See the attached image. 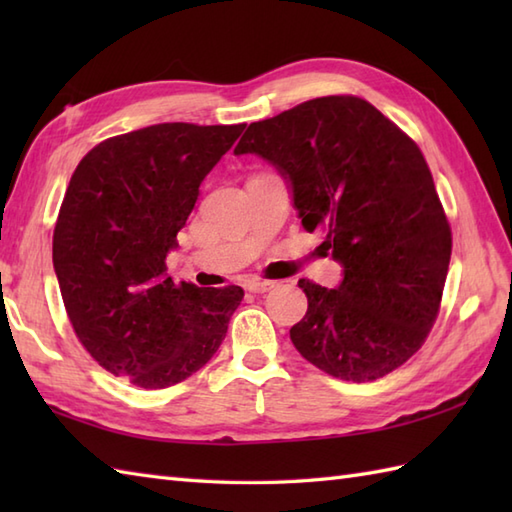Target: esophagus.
I'll list each match as a JSON object with an SVG mask.
<instances>
[{"instance_id":"1","label":"esophagus","mask_w":512,"mask_h":512,"mask_svg":"<svg viewBox=\"0 0 512 512\" xmlns=\"http://www.w3.org/2000/svg\"><path fill=\"white\" fill-rule=\"evenodd\" d=\"M277 286V281H268V279H250L246 284V290L248 292H255V295H259V292H268L273 290Z\"/></svg>"}]
</instances>
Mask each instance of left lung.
I'll use <instances>...</instances> for the list:
<instances>
[{
  "label": "left lung",
  "mask_w": 512,
  "mask_h": 512,
  "mask_svg": "<svg viewBox=\"0 0 512 512\" xmlns=\"http://www.w3.org/2000/svg\"><path fill=\"white\" fill-rule=\"evenodd\" d=\"M235 154L268 160L301 224L343 266L336 288L299 279L308 312L290 328L325 374L376 380L411 358L438 317L451 228L413 140L358 96H321L250 123Z\"/></svg>",
  "instance_id": "obj_1"
}]
</instances>
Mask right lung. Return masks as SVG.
<instances>
[{"instance_id": "right-lung-1", "label": "right lung", "mask_w": 512, "mask_h": 512, "mask_svg": "<svg viewBox=\"0 0 512 512\" xmlns=\"http://www.w3.org/2000/svg\"><path fill=\"white\" fill-rule=\"evenodd\" d=\"M244 127L151 125L103 140L72 173L52 264L76 336L114 376L165 389L222 345L244 290L176 284L167 255Z\"/></svg>"}]
</instances>
